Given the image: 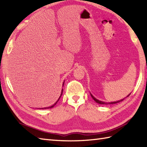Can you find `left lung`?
I'll return each instance as SVG.
<instances>
[{
    "label": "left lung",
    "mask_w": 147,
    "mask_h": 147,
    "mask_svg": "<svg viewBox=\"0 0 147 147\" xmlns=\"http://www.w3.org/2000/svg\"><path fill=\"white\" fill-rule=\"evenodd\" d=\"M130 94L131 93H129V94L127 95L126 97H127V96H129V95H130ZM90 95H91V96L92 97V98L96 102V103H98V104H117V103H119V102H122L123 100L124 99V98H123V99H121V100H118V101H116V102H102V101H100V100H98V99H96V98H95L94 96H93V95H92V94H91V93H90Z\"/></svg>",
    "instance_id": "1"
}]
</instances>
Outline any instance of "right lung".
<instances>
[{"mask_svg": "<svg viewBox=\"0 0 147 147\" xmlns=\"http://www.w3.org/2000/svg\"><path fill=\"white\" fill-rule=\"evenodd\" d=\"M64 83H63V85H62V86H64ZM62 92H63V89H62V90H61V95H60V96H59V98H58V100L57 101H56V102L55 103V104H54V105H52V106H51V107H44V108H40V109H50V108H52V107H54V106L56 105V104H57V102L59 100V99H60V98L61 97V96H62Z\"/></svg>", "mask_w": 147, "mask_h": 147, "instance_id": "right-lung-1", "label": "right lung"}]
</instances>
